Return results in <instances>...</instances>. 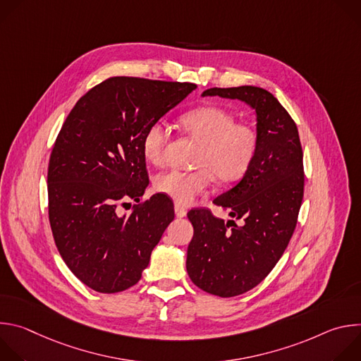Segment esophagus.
<instances>
[{
  "label": "esophagus",
  "mask_w": 361,
  "mask_h": 361,
  "mask_svg": "<svg viewBox=\"0 0 361 361\" xmlns=\"http://www.w3.org/2000/svg\"><path fill=\"white\" fill-rule=\"evenodd\" d=\"M174 212H176V216L180 217V219H183V217L187 216V210H185L184 207H181V205H178V204H176Z\"/></svg>",
  "instance_id": "34e87169"
}]
</instances>
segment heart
<instances>
[{
	"label": "heart",
	"mask_w": 361,
	"mask_h": 361,
	"mask_svg": "<svg viewBox=\"0 0 361 361\" xmlns=\"http://www.w3.org/2000/svg\"><path fill=\"white\" fill-rule=\"evenodd\" d=\"M184 131L200 142L195 166L198 170H169L154 178L156 191L173 198L177 204L188 205L198 195L209 191L217 177L221 183H235L251 169L257 151L259 134L245 123H235L227 110L204 106L181 117ZM170 128L164 121L152 123L142 137V154L154 166L164 161Z\"/></svg>",
	"instance_id": "1"
}]
</instances>
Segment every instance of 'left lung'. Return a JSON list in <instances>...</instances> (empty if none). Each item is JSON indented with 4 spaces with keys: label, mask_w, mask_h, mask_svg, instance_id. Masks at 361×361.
I'll list each match as a JSON object with an SVG mask.
<instances>
[{
    "label": "left lung",
    "mask_w": 361,
    "mask_h": 361,
    "mask_svg": "<svg viewBox=\"0 0 361 361\" xmlns=\"http://www.w3.org/2000/svg\"><path fill=\"white\" fill-rule=\"evenodd\" d=\"M205 95L244 101L257 117L259 151L251 169L213 201L241 223L207 209L187 214L194 228L185 262L191 281L210 294L234 297L262 283L288 245L304 192L302 149L294 120L267 90L216 87Z\"/></svg>",
    "instance_id": "obj_1"
}]
</instances>
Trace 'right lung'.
<instances>
[{"mask_svg":"<svg viewBox=\"0 0 361 361\" xmlns=\"http://www.w3.org/2000/svg\"><path fill=\"white\" fill-rule=\"evenodd\" d=\"M195 88L111 77L84 94L63 124L48 164V219L63 260L90 288L111 294L137 284L174 220L163 194L128 215L118 207L140 202L148 185L145 130Z\"/></svg>","mask_w":361,"mask_h":361,"instance_id":"right-lung-1","label":"right lung"}]
</instances>
